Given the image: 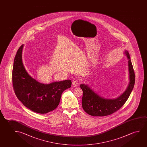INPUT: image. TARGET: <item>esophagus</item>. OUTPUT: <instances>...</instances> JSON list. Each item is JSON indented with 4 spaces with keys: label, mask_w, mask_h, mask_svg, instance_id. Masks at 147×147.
I'll return each mask as SVG.
<instances>
[{
    "label": "esophagus",
    "mask_w": 147,
    "mask_h": 147,
    "mask_svg": "<svg viewBox=\"0 0 147 147\" xmlns=\"http://www.w3.org/2000/svg\"><path fill=\"white\" fill-rule=\"evenodd\" d=\"M72 85L74 86H78V82L76 80H74L72 82Z\"/></svg>",
    "instance_id": "34e87169"
}]
</instances>
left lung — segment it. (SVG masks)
I'll return each instance as SVG.
<instances>
[{"instance_id": "8db88e82", "label": "left lung", "mask_w": 147, "mask_h": 147, "mask_svg": "<svg viewBox=\"0 0 147 147\" xmlns=\"http://www.w3.org/2000/svg\"><path fill=\"white\" fill-rule=\"evenodd\" d=\"M124 53L128 59L129 82L124 92L115 99L105 98L100 96L86 84H81L83 91L82 106L88 115L94 117L110 115L118 111L125 104L133 90L135 84V74L130 57L127 50Z\"/></svg>"}]
</instances>
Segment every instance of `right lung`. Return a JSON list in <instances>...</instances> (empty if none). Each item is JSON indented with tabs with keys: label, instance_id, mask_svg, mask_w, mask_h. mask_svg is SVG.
<instances>
[{
	"label": "right lung",
	"instance_id": "obj_1",
	"mask_svg": "<svg viewBox=\"0 0 147 147\" xmlns=\"http://www.w3.org/2000/svg\"><path fill=\"white\" fill-rule=\"evenodd\" d=\"M23 45L14 59L12 80L15 93L22 104L36 113H47L59 105L61 94L70 88L71 80H65L44 84L38 82L27 73L22 61Z\"/></svg>",
	"mask_w": 147,
	"mask_h": 147
}]
</instances>
